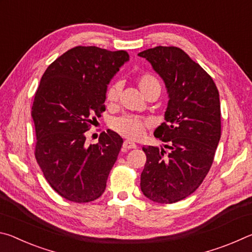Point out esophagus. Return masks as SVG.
Masks as SVG:
<instances>
[{
	"mask_svg": "<svg viewBox=\"0 0 252 252\" xmlns=\"http://www.w3.org/2000/svg\"><path fill=\"white\" fill-rule=\"evenodd\" d=\"M122 147L125 150H130V149H135L136 144L134 142H131V141H127V140H126V141L123 142Z\"/></svg>",
	"mask_w": 252,
	"mask_h": 252,
	"instance_id": "esophagus-1",
	"label": "esophagus"
}]
</instances>
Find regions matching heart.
I'll return each mask as SVG.
<instances>
[{
    "instance_id": "b5f03b06",
    "label": "heart",
    "mask_w": 252,
    "mask_h": 252,
    "mask_svg": "<svg viewBox=\"0 0 252 252\" xmlns=\"http://www.w3.org/2000/svg\"><path fill=\"white\" fill-rule=\"evenodd\" d=\"M138 85L140 91L142 93L146 92L148 89L152 87H160V82L156 76L151 74H144L140 76L138 81ZM121 92L120 83H113L110 85L108 91H106V100L109 102H116L119 99ZM149 126V122L142 118L135 116H123L120 118L114 119L111 122V127L125 138L129 140H139L146 133L147 127Z\"/></svg>"
}]
</instances>
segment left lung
Listing matches in <instances>:
<instances>
[{
	"label": "left lung",
	"instance_id": "left-lung-1",
	"mask_svg": "<svg viewBox=\"0 0 252 252\" xmlns=\"http://www.w3.org/2000/svg\"><path fill=\"white\" fill-rule=\"evenodd\" d=\"M138 55L163 80L169 97L165 122L155 131L164 144L142 148L147 162L140 187L152 201L174 203L193 193L211 168L221 136L219 92L181 49L157 46Z\"/></svg>",
	"mask_w": 252,
	"mask_h": 252
}]
</instances>
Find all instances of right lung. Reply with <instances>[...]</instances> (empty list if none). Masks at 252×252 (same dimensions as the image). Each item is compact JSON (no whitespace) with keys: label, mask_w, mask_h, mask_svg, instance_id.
Returning <instances> with one entry per match:
<instances>
[{"label":"right lung","mask_w":252,"mask_h":252,"mask_svg":"<svg viewBox=\"0 0 252 252\" xmlns=\"http://www.w3.org/2000/svg\"><path fill=\"white\" fill-rule=\"evenodd\" d=\"M127 61L126 51L75 46L42 75L31 112L35 158L50 186L70 201L90 202L104 192L123 140L109 130L87 146L85 132L105 110L108 84Z\"/></svg>","instance_id":"obj_1"}]
</instances>
